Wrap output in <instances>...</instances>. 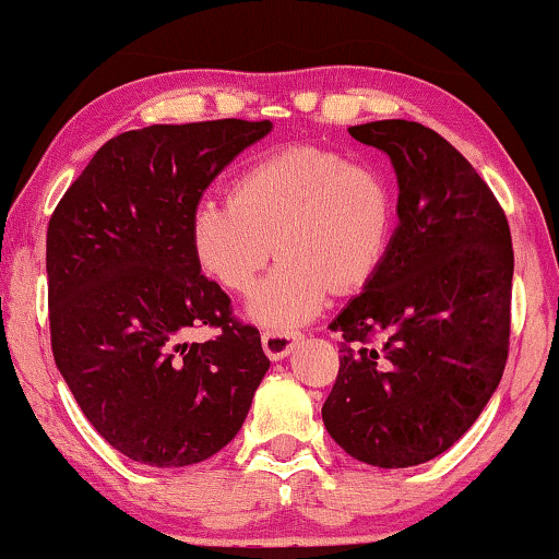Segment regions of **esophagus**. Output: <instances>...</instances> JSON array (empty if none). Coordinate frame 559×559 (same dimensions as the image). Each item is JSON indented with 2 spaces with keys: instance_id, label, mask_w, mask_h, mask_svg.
<instances>
[{
  "instance_id": "obj_1",
  "label": "esophagus",
  "mask_w": 559,
  "mask_h": 559,
  "mask_svg": "<svg viewBox=\"0 0 559 559\" xmlns=\"http://www.w3.org/2000/svg\"><path fill=\"white\" fill-rule=\"evenodd\" d=\"M299 341H301L299 332L267 330V332H263V350H265V356L271 358V361H281V358H286L288 353L296 350Z\"/></svg>"
}]
</instances>
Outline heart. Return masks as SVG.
<instances>
[{
  "label": "heart",
  "instance_id": "heart-1",
  "mask_svg": "<svg viewBox=\"0 0 559 559\" xmlns=\"http://www.w3.org/2000/svg\"><path fill=\"white\" fill-rule=\"evenodd\" d=\"M397 195L379 169L341 152L296 144L247 165L231 198H203L190 214V250L224 292L245 294L267 260L281 263L245 304L252 322L288 332L314 320L332 288L353 294L392 252Z\"/></svg>",
  "mask_w": 559,
  "mask_h": 559
}]
</instances>
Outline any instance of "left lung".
Here are the masks:
<instances>
[{"label": "left lung", "mask_w": 559, "mask_h": 559, "mask_svg": "<svg viewBox=\"0 0 559 559\" xmlns=\"http://www.w3.org/2000/svg\"><path fill=\"white\" fill-rule=\"evenodd\" d=\"M348 133L390 157L400 222L384 267L330 322L343 356L322 420L358 462L415 467L467 433L503 377L511 229L475 167L436 131L392 118Z\"/></svg>", "instance_id": "8db88e82"}]
</instances>
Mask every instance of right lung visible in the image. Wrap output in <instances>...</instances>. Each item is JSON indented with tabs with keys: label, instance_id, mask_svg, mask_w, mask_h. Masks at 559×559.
<instances>
[{
	"label": "right lung",
	"instance_id": "right-lung-1",
	"mask_svg": "<svg viewBox=\"0 0 559 559\" xmlns=\"http://www.w3.org/2000/svg\"><path fill=\"white\" fill-rule=\"evenodd\" d=\"M271 121L146 126L100 146L46 235L53 361L112 449L159 469L190 467L239 433L271 361L260 332L201 275L190 214ZM209 323L216 342L188 344Z\"/></svg>",
	"mask_w": 559,
	"mask_h": 559
}]
</instances>
